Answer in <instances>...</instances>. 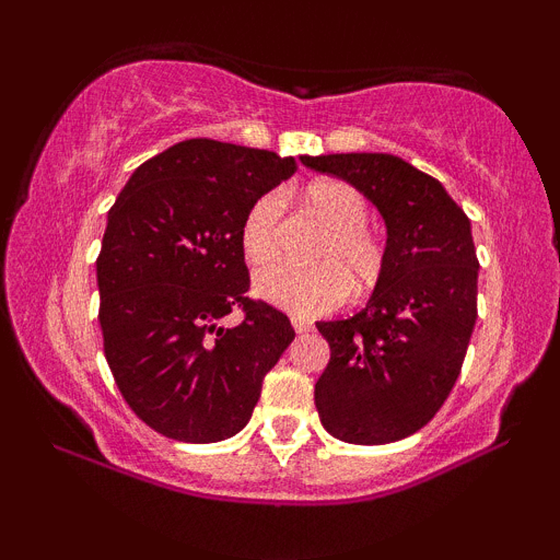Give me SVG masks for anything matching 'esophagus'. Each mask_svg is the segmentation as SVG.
<instances>
[{
    "label": "esophagus",
    "instance_id": "obj_1",
    "mask_svg": "<svg viewBox=\"0 0 560 560\" xmlns=\"http://www.w3.org/2000/svg\"><path fill=\"white\" fill-rule=\"evenodd\" d=\"M292 326H294V331H298V334L311 331V324H307V320H302V318H292Z\"/></svg>",
    "mask_w": 560,
    "mask_h": 560
}]
</instances>
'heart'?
I'll use <instances>...</instances> for the list:
<instances>
[{
  "label": "heart",
  "instance_id": "1",
  "mask_svg": "<svg viewBox=\"0 0 560 560\" xmlns=\"http://www.w3.org/2000/svg\"><path fill=\"white\" fill-rule=\"evenodd\" d=\"M302 205L329 231L313 260L320 266L311 271L271 262L255 273V289L262 300L284 307L298 316H316L337 307L347 294L352 300H365L382 281L387 266V247L365 226L369 205L361 191L339 178H316L300 191ZM279 215L281 205L276 195H262L244 213L240 242L247 260L266 262L279 249Z\"/></svg>",
  "mask_w": 560,
  "mask_h": 560
}]
</instances>
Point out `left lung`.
I'll return each instance as SVG.
<instances>
[{
    "label": "left lung",
    "mask_w": 560,
    "mask_h": 560,
    "mask_svg": "<svg viewBox=\"0 0 560 560\" xmlns=\"http://www.w3.org/2000/svg\"><path fill=\"white\" fill-rule=\"evenodd\" d=\"M363 191L387 223V266L369 305L316 324L331 347L316 408L331 436L387 445L434 419L477 324L479 260L471 221L445 186L382 152L300 158Z\"/></svg>",
    "instance_id": "left-lung-1"
}]
</instances>
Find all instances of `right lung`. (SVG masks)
Instances as JSON below:
<instances>
[{
    "label": "right lung",
    "instance_id": "1",
    "mask_svg": "<svg viewBox=\"0 0 560 560\" xmlns=\"http://www.w3.org/2000/svg\"><path fill=\"white\" fill-rule=\"evenodd\" d=\"M294 171L276 152L186 139L141 163L107 213L96 258L105 358L128 408L168 440L242 432L294 339L284 313L247 298L240 242L249 205ZM231 310L243 320L223 327Z\"/></svg>",
    "mask_w": 560,
    "mask_h": 560
}]
</instances>
